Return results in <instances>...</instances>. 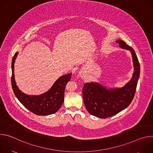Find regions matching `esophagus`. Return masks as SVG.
<instances>
[{"label": "esophagus", "mask_w": 153, "mask_h": 153, "mask_svg": "<svg viewBox=\"0 0 153 153\" xmlns=\"http://www.w3.org/2000/svg\"><path fill=\"white\" fill-rule=\"evenodd\" d=\"M80 75H82V74H80V76H80Z\"/></svg>", "instance_id": "esophagus-1"}]
</instances>
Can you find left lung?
Here are the masks:
<instances>
[{
  "label": "left lung",
  "instance_id": "8db88e82",
  "mask_svg": "<svg viewBox=\"0 0 153 153\" xmlns=\"http://www.w3.org/2000/svg\"><path fill=\"white\" fill-rule=\"evenodd\" d=\"M122 49L131 53L134 72L130 80L121 88H107L98 82L84 84L82 93L85 105L90 114L101 119L114 116L131 103L140 76V64L134 50L120 39L116 41Z\"/></svg>",
  "mask_w": 153,
  "mask_h": 153
}]
</instances>
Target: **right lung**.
<instances>
[{
    "label": "right lung",
    "instance_id": "obj_1",
    "mask_svg": "<svg viewBox=\"0 0 153 153\" xmlns=\"http://www.w3.org/2000/svg\"><path fill=\"white\" fill-rule=\"evenodd\" d=\"M18 52L12 59L11 85L14 93L20 102L28 110L38 116H48L56 113L64 101V92L67 83L70 80L72 73L64 74L59 77L51 88L40 95H28L18 88L14 78V62Z\"/></svg>",
    "mask_w": 153,
    "mask_h": 153
}]
</instances>
